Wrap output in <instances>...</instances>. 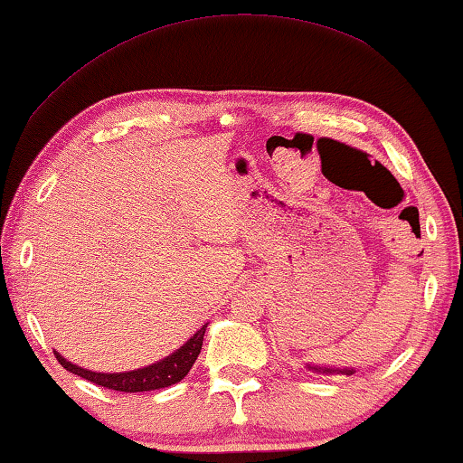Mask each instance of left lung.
<instances>
[{
    "label": "left lung",
    "instance_id": "8db88e82",
    "mask_svg": "<svg viewBox=\"0 0 463 463\" xmlns=\"http://www.w3.org/2000/svg\"><path fill=\"white\" fill-rule=\"evenodd\" d=\"M305 369H309L317 375H354V369H335V366H319V364H307Z\"/></svg>",
    "mask_w": 463,
    "mask_h": 463
}]
</instances>
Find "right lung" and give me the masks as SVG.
Here are the masks:
<instances>
[{
	"label": "right lung",
	"instance_id": "add662e5",
	"mask_svg": "<svg viewBox=\"0 0 463 463\" xmlns=\"http://www.w3.org/2000/svg\"><path fill=\"white\" fill-rule=\"evenodd\" d=\"M205 327H208V324H203L179 350H175L173 354H168L166 358H163V361L144 366V369H136V371H126V373L88 371V369H82V366L65 361L57 350H55V358L60 361V364L65 371L73 373V375H80L82 379H88L90 383L107 387V390L126 392V393L163 390V387L179 383V381L187 375L189 369H192L194 363L197 361V354H200L202 350Z\"/></svg>",
	"mask_w": 463,
	"mask_h": 463
}]
</instances>
